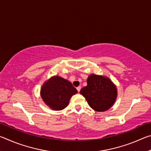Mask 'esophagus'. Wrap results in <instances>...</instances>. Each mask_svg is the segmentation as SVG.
Returning <instances> with one entry per match:
<instances>
[{
  "label": "esophagus",
  "mask_w": 151,
  "mask_h": 151,
  "mask_svg": "<svg viewBox=\"0 0 151 151\" xmlns=\"http://www.w3.org/2000/svg\"><path fill=\"white\" fill-rule=\"evenodd\" d=\"M81 86H78V87H77V88H76V90H77V91H78V92H80V91H81Z\"/></svg>",
  "instance_id": "34e87169"
}]
</instances>
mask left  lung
<instances>
[{"instance_id": "8db88e82", "label": "left lung", "mask_w": 151, "mask_h": 151, "mask_svg": "<svg viewBox=\"0 0 151 151\" xmlns=\"http://www.w3.org/2000/svg\"><path fill=\"white\" fill-rule=\"evenodd\" d=\"M80 93L93 110L104 112L114 104L117 96V89L108 77L93 74L88 76L87 85L81 89Z\"/></svg>"}]
</instances>
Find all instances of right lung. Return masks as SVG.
Instances as JSON below:
<instances>
[{
  "label": "right lung",
  "instance_id": "right-lung-1",
  "mask_svg": "<svg viewBox=\"0 0 151 151\" xmlns=\"http://www.w3.org/2000/svg\"><path fill=\"white\" fill-rule=\"evenodd\" d=\"M77 93L70 82L60 76H54L43 84L40 96L47 106L54 111L67 106L71 96Z\"/></svg>",
  "mask_w": 151,
  "mask_h": 151
}]
</instances>
